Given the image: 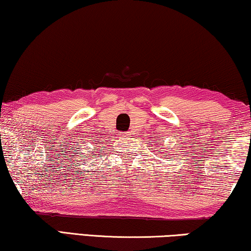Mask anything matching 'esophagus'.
I'll return each instance as SVG.
<instances>
[{"mask_svg": "<svg viewBox=\"0 0 251 251\" xmlns=\"http://www.w3.org/2000/svg\"><path fill=\"white\" fill-rule=\"evenodd\" d=\"M130 134H131V133L126 131V132H122V133H121V136H122L123 138H128V137H130Z\"/></svg>", "mask_w": 251, "mask_h": 251, "instance_id": "1", "label": "esophagus"}]
</instances>
